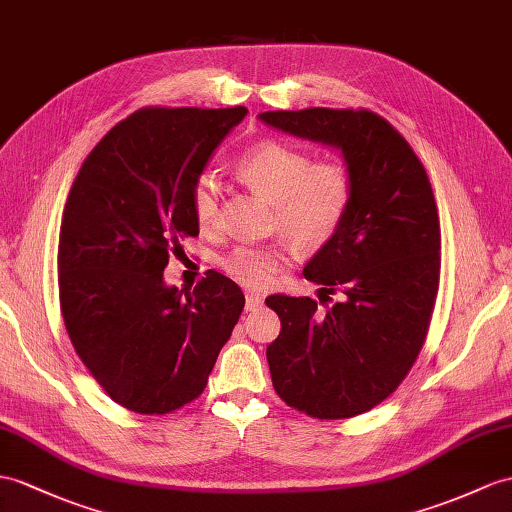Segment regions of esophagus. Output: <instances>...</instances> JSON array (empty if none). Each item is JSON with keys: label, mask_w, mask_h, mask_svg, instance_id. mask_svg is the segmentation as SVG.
<instances>
[{"label": "esophagus", "mask_w": 512, "mask_h": 512, "mask_svg": "<svg viewBox=\"0 0 512 512\" xmlns=\"http://www.w3.org/2000/svg\"><path fill=\"white\" fill-rule=\"evenodd\" d=\"M260 306H263V297H260L258 293H247V297H245V310H249V313H252V310H256Z\"/></svg>", "instance_id": "esophagus-1"}]
</instances>
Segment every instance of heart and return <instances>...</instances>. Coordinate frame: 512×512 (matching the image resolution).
<instances>
[{
	"label": "heart",
	"mask_w": 512,
	"mask_h": 512,
	"mask_svg": "<svg viewBox=\"0 0 512 512\" xmlns=\"http://www.w3.org/2000/svg\"><path fill=\"white\" fill-rule=\"evenodd\" d=\"M236 176L271 202L273 228L302 249H319L339 232L352 199L347 171L334 162L313 160L302 149L278 141H258L236 160ZM219 184L202 176L191 193L197 226L213 230L219 223ZM289 265L282 245H241L221 258V269L249 289H265Z\"/></svg>",
	"instance_id": "b5f03b06"
}]
</instances>
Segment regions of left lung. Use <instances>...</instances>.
Listing matches in <instances>:
<instances>
[{
    "label": "left lung",
    "mask_w": 512,
    "mask_h": 512,
    "mask_svg": "<svg viewBox=\"0 0 512 512\" xmlns=\"http://www.w3.org/2000/svg\"><path fill=\"white\" fill-rule=\"evenodd\" d=\"M265 126L341 152L352 199L339 232L308 260L310 297L271 295L282 330L267 347L273 389L317 419L367 413L413 367L430 326L441 228L426 169L391 123L369 110L260 112Z\"/></svg>",
    "instance_id": "1"
}]
</instances>
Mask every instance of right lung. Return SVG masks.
Instances as JSON below:
<instances>
[{"label": "right lung", "instance_id": "obj_1", "mask_svg": "<svg viewBox=\"0 0 512 512\" xmlns=\"http://www.w3.org/2000/svg\"><path fill=\"white\" fill-rule=\"evenodd\" d=\"M247 108H147L95 145L73 182L58 243L60 308L99 386L134 413L193 402L241 317L245 295L217 271L193 293L165 282L169 254L197 236L191 193Z\"/></svg>", "mask_w": 512, "mask_h": 512}]
</instances>
